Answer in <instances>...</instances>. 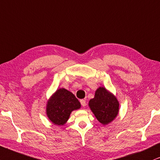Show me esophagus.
Segmentation results:
<instances>
[{
    "label": "esophagus",
    "instance_id": "obj_1",
    "mask_svg": "<svg viewBox=\"0 0 160 160\" xmlns=\"http://www.w3.org/2000/svg\"><path fill=\"white\" fill-rule=\"evenodd\" d=\"M80 103H81V105L83 107L86 106V100H80Z\"/></svg>",
    "mask_w": 160,
    "mask_h": 160
}]
</instances>
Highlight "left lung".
Returning <instances> with one entry per match:
<instances>
[{"label": "left lung", "instance_id": "1", "mask_svg": "<svg viewBox=\"0 0 160 160\" xmlns=\"http://www.w3.org/2000/svg\"><path fill=\"white\" fill-rule=\"evenodd\" d=\"M88 106L97 120L104 125L114 120L120 110L117 98L103 86H100L96 90L94 98L88 102Z\"/></svg>", "mask_w": 160, "mask_h": 160}]
</instances>
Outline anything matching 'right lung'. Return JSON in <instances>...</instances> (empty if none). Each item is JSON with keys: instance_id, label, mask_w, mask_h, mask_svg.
Returning a JSON list of instances; mask_svg holds the SVG:
<instances>
[{"instance_id": "add662e5", "label": "right lung", "mask_w": 160, "mask_h": 160, "mask_svg": "<svg viewBox=\"0 0 160 160\" xmlns=\"http://www.w3.org/2000/svg\"><path fill=\"white\" fill-rule=\"evenodd\" d=\"M80 107L81 104L72 92L60 88L46 102V116L54 125H63L69 119L71 113Z\"/></svg>"}]
</instances>
